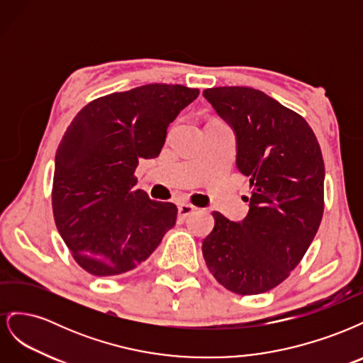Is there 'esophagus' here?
I'll list each match as a JSON object with an SVG mask.
<instances>
[{
	"instance_id": "1",
	"label": "esophagus",
	"mask_w": 363,
	"mask_h": 363,
	"mask_svg": "<svg viewBox=\"0 0 363 363\" xmlns=\"http://www.w3.org/2000/svg\"><path fill=\"white\" fill-rule=\"evenodd\" d=\"M196 211V207L189 203H182L179 204V218L186 219L189 215H192Z\"/></svg>"
}]
</instances>
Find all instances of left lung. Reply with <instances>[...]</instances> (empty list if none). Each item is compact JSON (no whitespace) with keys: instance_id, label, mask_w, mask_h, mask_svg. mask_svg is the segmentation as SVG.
I'll return each instance as SVG.
<instances>
[{"instance_id":"1","label":"left lung","mask_w":363,"mask_h":363,"mask_svg":"<svg viewBox=\"0 0 363 363\" xmlns=\"http://www.w3.org/2000/svg\"><path fill=\"white\" fill-rule=\"evenodd\" d=\"M235 130L236 167L250 179L244 221L213 212L203 240L206 265L239 295L276 288L298 265L321 224L324 160L306 119L262 91L244 86L203 92Z\"/></svg>"}]
</instances>
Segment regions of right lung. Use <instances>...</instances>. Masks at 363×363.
<instances>
[{"instance_id": "1", "label": "right lung", "mask_w": 363, "mask_h": 363, "mask_svg": "<svg viewBox=\"0 0 363 363\" xmlns=\"http://www.w3.org/2000/svg\"><path fill=\"white\" fill-rule=\"evenodd\" d=\"M199 89L152 83L91 101L56 152L52 213L65 244L92 276L135 269L175 225L177 207L135 189L139 159H155L168 125Z\"/></svg>"}]
</instances>
